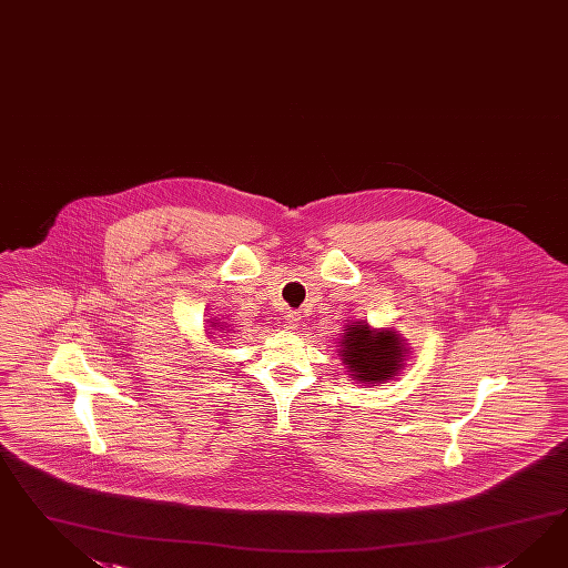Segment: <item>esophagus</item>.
I'll list each match as a JSON object with an SVG mask.
<instances>
[{"instance_id":"obj_1","label":"esophagus","mask_w":568,"mask_h":568,"mask_svg":"<svg viewBox=\"0 0 568 568\" xmlns=\"http://www.w3.org/2000/svg\"><path fill=\"white\" fill-rule=\"evenodd\" d=\"M285 323H287V328L295 331V328L300 326V323H302V314H300V312H295V310L287 312V316H285Z\"/></svg>"}]
</instances>
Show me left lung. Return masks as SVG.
Returning a JSON list of instances; mask_svg holds the SVG:
<instances>
[{
	"mask_svg": "<svg viewBox=\"0 0 568 568\" xmlns=\"http://www.w3.org/2000/svg\"><path fill=\"white\" fill-rule=\"evenodd\" d=\"M341 355L353 381L362 384L388 383L399 374L405 359V338L393 328L372 331L366 323L345 326L341 337Z\"/></svg>",
	"mask_w": 568,
	"mask_h": 568,
	"instance_id": "8db88e82",
	"label": "left lung"
}]
</instances>
